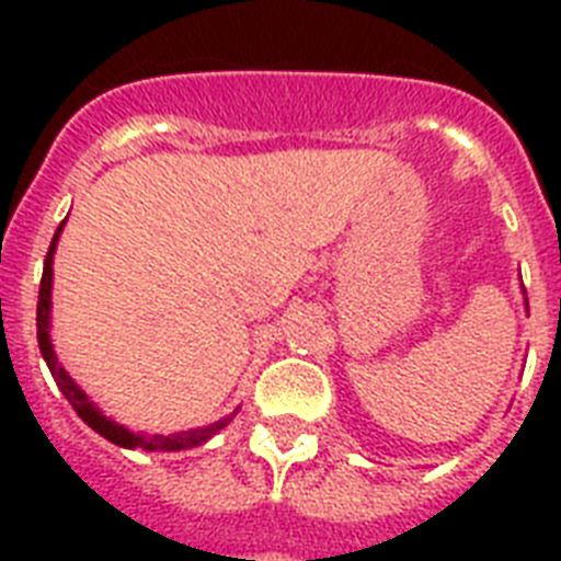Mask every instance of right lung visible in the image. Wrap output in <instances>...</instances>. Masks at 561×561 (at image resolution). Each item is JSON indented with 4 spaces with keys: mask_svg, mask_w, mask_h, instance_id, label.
<instances>
[{
    "mask_svg": "<svg viewBox=\"0 0 561 561\" xmlns=\"http://www.w3.org/2000/svg\"><path fill=\"white\" fill-rule=\"evenodd\" d=\"M66 224V220H64ZM64 224L57 227L55 238H51V247H48V255H46V264H43V282H39V299H37V343H39V355L43 360L48 364L51 375H55L57 387L60 392L66 396V401L72 404L75 413L87 422V425L101 434L104 439H110L113 445L118 448H142V451H186V448H194V445H203L206 439L224 431V427L232 422V416L238 413V408L229 413V416L218 419V422H211L206 427H192V431H178V434H142V431H130V427L118 425L116 419H110L107 413H101V408L95 401L87 396V392L75 383V378L66 373L60 364H57V355H55V346H51V264H55V250H57V241H60V232H64Z\"/></svg>",
    "mask_w": 561,
    "mask_h": 561,
    "instance_id": "obj_1",
    "label": "right lung"
}]
</instances>
